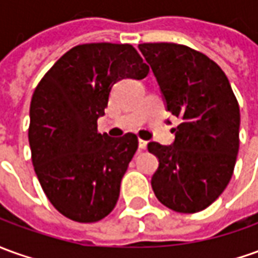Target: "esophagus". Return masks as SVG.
<instances>
[{"mask_svg":"<svg viewBox=\"0 0 258 258\" xmlns=\"http://www.w3.org/2000/svg\"><path fill=\"white\" fill-rule=\"evenodd\" d=\"M146 147H147V142H146V140L140 139L139 140V149H142V150H145Z\"/></svg>","mask_w":258,"mask_h":258,"instance_id":"34e87169","label":"esophagus"}]
</instances>
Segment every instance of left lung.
<instances>
[{
	"mask_svg": "<svg viewBox=\"0 0 258 258\" xmlns=\"http://www.w3.org/2000/svg\"><path fill=\"white\" fill-rule=\"evenodd\" d=\"M167 111L180 119L171 146L147 145L159 159L157 200L181 214L204 211L223 192L239 152L240 109L226 74L204 53L177 43H140Z\"/></svg>",
	"mask_w": 258,
	"mask_h": 258,
	"instance_id": "left-lung-1",
	"label": "left lung"
}]
</instances>
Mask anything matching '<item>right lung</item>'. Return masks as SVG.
<instances>
[{
    "instance_id": "1",
    "label": "right lung",
    "mask_w": 258,
    "mask_h": 258,
    "mask_svg": "<svg viewBox=\"0 0 258 258\" xmlns=\"http://www.w3.org/2000/svg\"><path fill=\"white\" fill-rule=\"evenodd\" d=\"M149 66L132 44L84 43L58 58L32 95V163L47 200L72 221L104 219L116 205L138 136L98 132L111 87L145 78Z\"/></svg>"
}]
</instances>
